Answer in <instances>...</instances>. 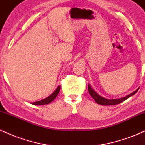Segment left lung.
Masks as SVG:
<instances>
[{"instance_id":"left-lung-1","label":"left lung","mask_w":145,"mask_h":145,"mask_svg":"<svg viewBox=\"0 0 145 145\" xmlns=\"http://www.w3.org/2000/svg\"><path fill=\"white\" fill-rule=\"evenodd\" d=\"M138 89H139V88H138V89H136L135 91H134V92L131 93V94L125 96V97H124L119 98V99H106V98L103 97L102 96L99 95L98 94L96 91H95L91 87V84H88V90H89V92L90 95H91V97L93 98L97 104L104 105V106H108V105H116V104H120V103L123 102V101L125 100H126V99H128L129 97H131V96L134 95L138 91Z\"/></svg>"}]
</instances>
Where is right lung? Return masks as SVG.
<instances>
[{"label":"right lung","instance_id":"obj_1","mask_svg":"<svg viewBox=\"0 0 145 145\" xmlns=\"http://www.w3.org/2000/svg\"><path fill=\"white\" fill-rule=\"evenodd\" d=\"M60 89H61V86L59 85L57 86V88L55 89V91L52 93L50 95L48 96V97L45 98L44 99H41L40 101H35V102H33L32 104L33 105H37V106H41V105H45V104H48L52 102L54 99H55L56 96L59 94Z\"/></svg>","mask_w":145,"mask_h":145}]
</instances>
